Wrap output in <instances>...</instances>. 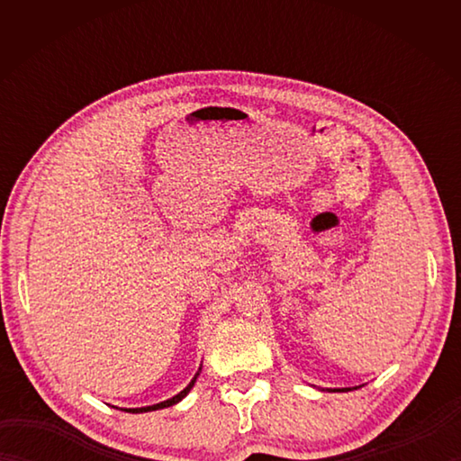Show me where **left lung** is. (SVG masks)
Wrapping results in <instances>:
<instances>
[{"label": "left lung", "instance_id": "1", "mask_svg": "<svg viewBox=\"0 0 461 461\" xmlns=\"http://www.w3.org/2000/svg\"><path fill=\"white\" fill-rule=\"evenodd\" d=\"M358 386H355V388H332V390H329V393H348V390H357Z\"/></svg>", "mask_w": 461, "mask_h": 461}]
</instances>
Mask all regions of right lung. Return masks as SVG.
Returning <instances> with one entry per match:
<instances>
[{"mask_svg": "<svg viewBox=\"0 0 461 461\" xmlns=\"http://www.w3.org/2000/svg\"><path fill=\"white\" fill-rule=\"evenodd\" d=\"M200 372H202V366L198 368V372H195L194 375V378L190 380V384L185 386L182 393H178L176 396H172V398H168V400H164V402H158V404H152V406H144V408H124V412H132V414H140V412H152V410H162V408H168V406H174V404H178L182 398H185L188 396V393L190 390L194 388V384H195V378L200 376Z\"/></svg>", "mask_w": 461, "mask_h": 461, "instance_id": "right-lung-1", "label": "right lung"}]
</instances>
